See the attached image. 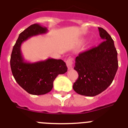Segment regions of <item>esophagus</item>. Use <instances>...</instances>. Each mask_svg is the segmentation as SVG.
Here are the masks:
<instances>
[{
  "mask_svg": "<svg viewBox=\"0 0 128 128\" xmlns=\"http://www.w3.org/2000/svg\"><path fill=\"white\" fill-rule=\"evenodd\" d=\"M66 65L68 66L69 70H71L72 69V64H73V58L72 57H70L68 58V60H66Z\"/></svg>",
  "mask_w": 128,
  "mask_h": 128,
  "instance_id": "1",
  "label": "esophagus"
}]
</instances>
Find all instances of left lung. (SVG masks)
Wrapping results in <instances>:
<instances>
[{"label": "left lung", "mask_w": 128, "mask_h": 128, "mask_svg": "<svg viewBox=\"0 0 128 128\" xmlns=\"http://www.w3.org/2000/svg\"><path fill=\"white\" fill-rule=\"evenodd\" d=\"M101 38L98 46L76 57L74 69L78 73L73 90L77 94L94 96L106 90L112 82L118 69V52L110 34L98 28Z\"/></svg>", "instance_id": "1"}]
</instances>
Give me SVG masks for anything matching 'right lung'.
I'll use <instances>...</instances> for the list:
<instances>
[{
	"label": "right lung",
	"instance_id": "right-lung-1",
	"mask_svg": "<svg viewBox=\"0 0 128 128\" xmlns=\"http://www.w3.org/2000/svg\"><path fill=\"white\" fill-rule=\"evenodd\" d=\"M47 32V28L39 24L30 26L20 34L10 56V68L15 80L32 95H44L50 92L56 77L68 71L66 64L61 59L48 58L33 63L24 61L21 51L22 43L32 36Z\"/></svg>",
	"mask_w": 128,
	"mask_h": 128
}]
</instances>
